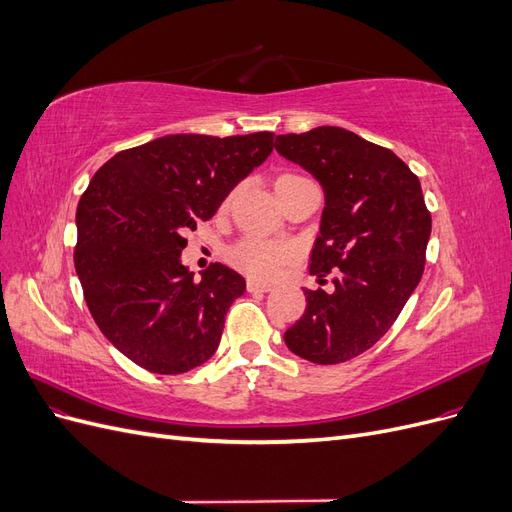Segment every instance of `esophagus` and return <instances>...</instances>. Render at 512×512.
Returning <instances> with one entry per match:
<instances>
[{
	"label": "esophagus",
	"mask_w": 512,
	"mask_h": 512,
	"mask_svg": "<svg viewBox=\"0 0 512 512\" xmlns=\"http://www.w3.org/2000/svg\"><path fill=\"white\" fill-rule=\"evenodd\" d=\"M271 286L269 284H262L256 280H247V292H269Z\"/></svg>",
	"instance_id": "1"
}]
</instances>
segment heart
<instances>
[{"mask_svg": "<svg viewBox=\"0 0 512 512\" xmlns=\"http://www.w3.org/2000/svg\"><path fill=\"white\" fill-rule=\"evenodd\" d=\"M297 179L292 175H284L277 181ZM288 258V250L284 245L269 243L262 239H245L230 250V262L247 273L254 280H271V277L280 269L282 262Z\"/></svg>", "mask_w": 512, "mask_h": 512, "instance_id": "heart-1", "label": "heart"}]
</instances>
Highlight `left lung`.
I'll return each mask as SVG.
<instances>
[{
  "label": "left lung",
  "mask_w": 512,
  "mask_h": 512,
  "mask_svg": "<svg viewBox=\"0 0 512 512\" xmlns=\"http://www.w3.org/2000/svg\"><path fill=\"white\" fill-rule=\"evenodd\" d=\"M275 149L324 192L309 273L333 271V292L305 288L303 316L284 333L318 365L354 359L393 327L421 282L431 215L421 181L391 149L335 126L280 134Z\"/></svg>",
  "instance_id": "8db88e82"
}]
</instances>
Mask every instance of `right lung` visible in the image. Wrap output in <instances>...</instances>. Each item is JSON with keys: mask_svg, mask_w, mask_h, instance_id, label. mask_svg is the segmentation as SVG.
Returning <instances> with one entry per match:
<instances>
[{"mask_svg": "<svg viewBox=\"0 0 512 512\" xmlns=\"http://www.w3.org/2000/svg\"><path fill=\"white\" fill-rule=\"evenodd\" d=\"M273 151V132L168 134L108 160L76 209L74 267L104 337L153 374H185L218 350L245 280L215 262L200 280L183 235Z\"/></svg>", "mask_w": 512, "mask_h": 512, "instance_id": "right-lung-1", "label": "right lung"}]
</instances>
